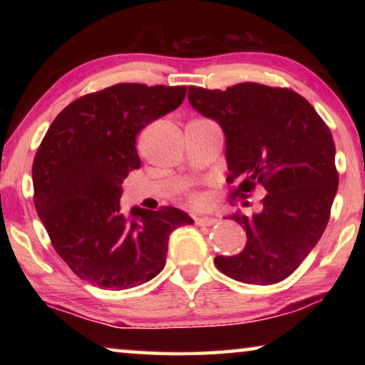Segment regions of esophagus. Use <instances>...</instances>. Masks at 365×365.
I'll return each mask as SVG.
<instances>
[{"instance_id":"1","label":"esophagus","mask_w":365,"mask_h":365,"mask_svg":"<svg viewBox=\"0 0 365 365\" xmlns=\"http://www.w3.org/2000/svg\"><path fill=\"white\" fill-rule=\"evenodd\" d=\"M194 222H196L197 226H214V224L217 222V219L211 216H197L194 217Z\"/></svg>"}]
</instances>
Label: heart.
Segmentation results:
<instances>
[{
	"label": "heart",
	"instance_id": "b5f03b06",
	"mask_svg": "<svg viewBox=\"0 0 365 365\" xmlns=\"http://www.w3.org/2000/svg\"><path fill=\"white\" fill-rule=\"evenodd\" d=\"M192 202L194 204H201L202 202V197L201 196H192Z\"/></svg>",
	"mask_w": 365,
	"mask_h": 365
}]
</instances>
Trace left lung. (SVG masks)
<instances>
[{"label":"left lung","mask_w":365,"mask_h":365,"mask_svg":"<svg viewBox=\"0 0 365 365\" xmlns=\"http://www.w3.org/2000/svg\"><path fill=\"white\" fill-rule=\"evenodd\" d=\"M189 103L219 123L226 136L231 197L267 194L261 212L229 219L246 231L236 256L216 267L239 282L269 286L291 276L321 239L339 186L336 146L327 124L301 94L287 88L239 83L221 89L189 86Z\"/></svg>","instance_id":"1"}]
</instances>
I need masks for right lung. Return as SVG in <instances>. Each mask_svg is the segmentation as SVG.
<instances>
[{"label":"right lung","mask_w":365,"mask_h":365,"mask_svg":"<svg viewBox=\"0 0 365 365\" xmlns=\"http://www.w3.org/2000/svg\"><path fill=\"white\" fill-rule=\"evenodd\" d=\"M186 86L121 83L78 98L49 126L33 163L34 206L53 247L93 286L131 289L166 264L174 229L192 224L181 209L119 204L139 169L138 133L181 106Z\"/></svg>","instance_id":"add662e5"}]
</instances>
